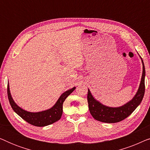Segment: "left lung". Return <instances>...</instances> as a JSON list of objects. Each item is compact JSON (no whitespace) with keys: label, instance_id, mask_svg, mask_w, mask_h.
I'll use <instances>...</instances> for the list:
<instances>
[{"label":"left lung","instance_id":"left-lung-1","mask_svg":"<svg viewBox=\"0 0 150 150\" xmlns=\"http://www.w3.org/2000/svg\"><path fill=\"white\" fill-rule=\"evenodd\" d=\"M142 60V59H141ZM143 74L138 91L132 100L124 106L117 108L108 107L94 99L89 89H88L87 101L90 113L95 120L104 123H117L124 120L130 115L141 104L145 93V70L143 61Z\"/></svg>","mask_w":150,"mask_h":150}]
</instances>
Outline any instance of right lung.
Segmentation results:
<instances>
[{"mask_svg":"<svg viewBox=\"0 0 150 150\" xmlns=\"http://www.w3.org/2000/svg\"><path fill=\"white\" fill-rule=\"evenodd\" d=\"M75 89L76 87H73L72 89L67 90V91L64 92L60 96L59 100H57V103L50 109L39 112H28L20 108L13 101V98H11L9 91V84L7 85V96L10 105L18 115L21 117L24 120H25L28 124L35 126L43 127L52 124L60 120L63 113V102L65 101V100L66 99L69 94L72 93Z\"/></svg>","mask_w":150,"mask_h":150,"instance_id":"right-lung-1","label":"right lung"}]
</instances>
